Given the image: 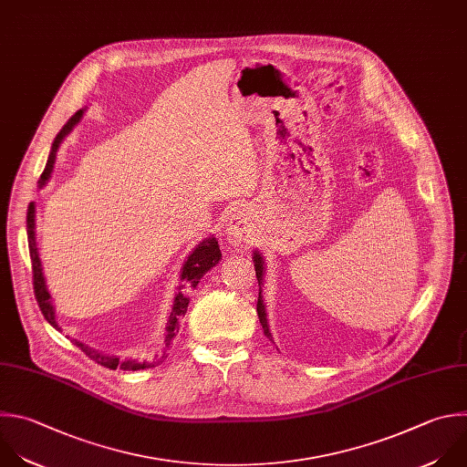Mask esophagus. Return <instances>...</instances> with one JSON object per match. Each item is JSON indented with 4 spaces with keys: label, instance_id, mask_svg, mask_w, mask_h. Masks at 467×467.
Segmentation results:
<instances>
[{
    "label": "esophagus",
    "instance_id": "esophagus-1",
    "mask_svg": "<svg viewBox=\"0 0 467 467\" xmlns=\"http://www.w3.org/2000/svg\"><path fill=\"white\" fill-rule=\"evenodd\" d=\"M227 240L233 247L244 249L254 240V223L251 214L244 209H233L227 218Z\"/></svg>",
    "mask_w": 467,
    "mask_h": 467
}]
</instances>
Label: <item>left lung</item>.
I'll return each mask as SVG.
<instances>
[{
  "label": "left lung",
  "mask_w": 467,
  "mask_h": 467,
  "mask_svg": "<svg viewBox=\"0 0 467 467\" xmlns=\"http://www.w3.org/2000/svg\"><path fill=\"white\" fill-rule=\"evenodd\" d=\"M253 262H254V271H256V280H258V302H256V312H258V319L260 325L264 328V334L269 341H273L271 330H269V323H267V312H265V304H264V296H262V284H264V273H265V262L264 256L260 254V251L253 253Z\"/></svg>",
  "instance_id": "obj_1"
}]
</instances>
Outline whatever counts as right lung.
I'll return each mask as SVG.
<instances>
[{
    "label": "right lung",
    "mask_w": 467,
    "mask_h": 467,
    "mask_svg": "<svg viewBox=\"0 0 467 467\" xmlns=\"http://www.w3.org/2000/svg\"><path fill=\"white\" fill-rule=\"evenodd\" d=\"M84 115V109H78L66 124L64 128L58 131V135L55 137L53 140V146H51V151H49V158H47V163H46V169H44V174L40 176V189L49 182L51 178V172L55 169V161H57V151L62 144V140L66 139V135L78 124V120L82 119ZM27 240H29V253H31V262H33V278H35V295H36V300H38V306L42 309L44 317L47 319V323L57 328L58 332H62V327L58 325L57 321V314H55V304H53V298H51V293L47 289V284H46V276H44V267H42V260H40V254H38V245H36V205L35 202L29 203V209H27ZM222 260V251H220V245H218V240L214 236H209L205 238L203 242H200L194 251L187 256L182 271H180V278H182V285L178 287V293L174 296V304H172V312H171V317H169V323H167V337H165V348L155 356L151 361H137V359H124L120 361L117 356H109V354H102L77 339H73V343L89 358L93 359L95 363L106 367V368H120V370H144V368H151V367H158L160 363H163L167 359V350L172 343V339L176 337L178 330H180V321L182 317L187 314V307H189V293L200 284V280L203 278V275L207 271H211L218 262Z\"/></svg>",
    "instance_id": "add662e5"
}]
</instances>
